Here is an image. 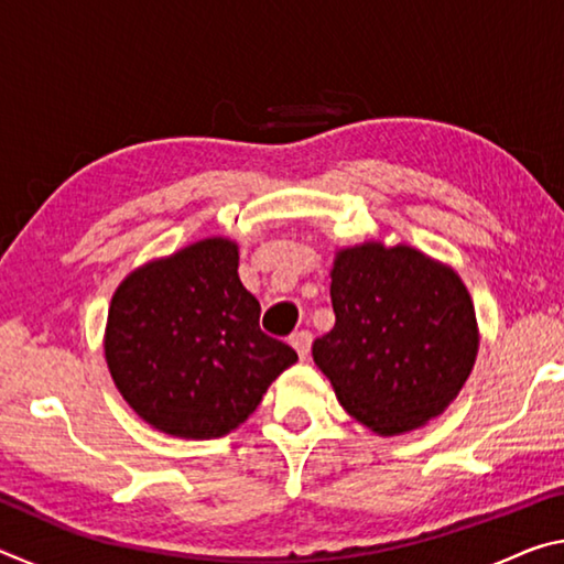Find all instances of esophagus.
Wrapping results in <instances>:
<instances>
[{
	"label": "esophagus",
	"mask_w": 564,
	"mask_h": 564,
	"mask_svg": "<svg viewBox=\"0 0 564 564\" xmlns=\"http://www.w3.org/2000/svg\"><path fill=\"white\" fill-rule=\"evenodd\" d=\"M311 343H313V336L308 330H299V333H293V336H291V346L295 348V352H299L301 360L308 358Z\"/></svg>",
	"instance_id": "34e87169"
}]
</instances>
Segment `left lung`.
<instances>
[{"label":"left lung","instance_id":"left-lung-1","mask_svg":"<svg viewBox=\"0 0 564 564\" xmlns=\"http://www.w3.org/2000/svg\"><path fill=\"white\" fill-rule=\"evenodd\" d=\"M330 301L336 326L313 340V360L343 410L383 437L443 415L480 346L457 271L413 246L362 241L336 251Z\"/></svg>","mask_w":564,"mask_h":564}]
</instances>
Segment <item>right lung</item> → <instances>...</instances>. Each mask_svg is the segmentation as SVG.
<instances>
[{"label": "right lung", "instance_id": "add662e5", "mask_svg": "<svg viewBox=\"0 0 564 564\" xmlns=\"http://www.w3.org/2000/svg\"><path fill=\"white\" fill-rule=\"evenodd\" d=\"M238 279V243L202 238L133 269L111 295L104 358L129 408L159 433L236 431L299 356L259 326Z\"/></svg>", "mask_w": 564, "mask_h": 564}]
</instances>
